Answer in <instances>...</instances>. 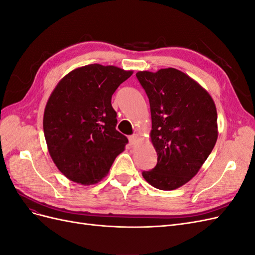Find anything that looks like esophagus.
Masks as SVG:
<instances>
[{"label": "esophagus", "mask_w": 255, "mask_h": 255, "mask_svg": "<svg viewBox=\"0 0 255 255\" xmlns=\"http://www.w3.org/2000/svg\"><path fill=\"white\" fill-rule=\"evenodd\" d=\"M128 140H129V143L132 145H135L138 141H139V137H138V135H132L128 137Z\"/></svg>", "instance_id": "esophagus-1"}]
</instances>
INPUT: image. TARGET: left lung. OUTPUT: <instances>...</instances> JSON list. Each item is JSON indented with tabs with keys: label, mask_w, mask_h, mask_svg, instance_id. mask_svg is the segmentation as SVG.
I'll return each instance as SVG.
<instances>
[{
	"label": "left lung",
	"mask_w": 255,
	"mask_h": 255,
	"mask_svg": "<svg viewBox=\"0 0 255 255\" xmlns=\"http://www.w3.org/2000/svg\"><path fill=\"white\" fill-rule=\"evenodd\" d=\"M136 78L149 98L151 140L157 164L142 176L153 187L173 190L194 177L217 141V111L200 85L174 68Z\"/></svg>",
	"instance_id": "obj_1"
}]
</instances>
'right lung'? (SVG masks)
Segmentation results:
<instances>
[{"label":"right lung","instance_id":"right-lung-1","mask_svg":"<svg viewBox=\"0 0 255 255\" xmlns=\"http://www.w3.org/2000/svg\"><path fill=\"white\" fill-rule=\"evenodd\" d=\"M133 71L92 64L75 69L50 96L43 132L59 171L82 185L95 184L109 173L128 142L116 129L112 96Z\"/></svg>","mask_w":255,"mask_h":255}]
</instances>
